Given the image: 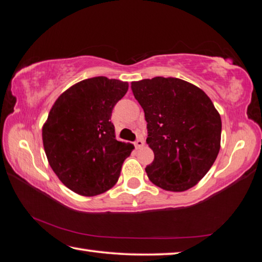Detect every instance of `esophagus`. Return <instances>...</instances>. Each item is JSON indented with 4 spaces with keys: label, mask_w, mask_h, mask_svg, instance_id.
<instances>
[{
    "label": "esophagus",
    "mask_w": 262,
    "mask_h": 262,
    "mask_svg": "<svg viewBox=\"0 0 262 262\" xmlns=\"http://www.w3.org/2000/svg\"><path fill=\"white\" fill-rule=\"evenodd\" d=\"M135 147H136V149H141L142 147H143L144 145V140L142 139V137H140V139H137L136 141H135Z\"/></svg>",
    "instance_id": "obj_1"
}]
</instances>
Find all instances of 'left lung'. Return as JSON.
<instances>
[{
    "mask_svg": "<svg viewBox=\"0 0 262 262\" xmlns=\"http://www.w3.org/2000/svg\"><path fill=\"white\" fill-rule=\"evenodd\" d=\"M132 90L144 111L147 143L155 155L145 167L150 181L170 192L192 188L219 155V111L205 91L180 78L142 79L132 82Z\"/></svg>",
    "mask_w": 262,
    "mask_h": 262,
    "instance_id": "obj_1",
    "label": "left lung"
}]
</instances>
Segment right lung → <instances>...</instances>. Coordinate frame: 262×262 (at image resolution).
Here are the masks:
<instances>
[{
	"instance_id": "1",
	"label": "right lung",
	"mask_w": 262,
	"mask_h": 262,
	"mask_svg": "<svg viewBox=\"0 0 262 262\" xmlns=\"http://www.w3.org/2000/svg\"><path fill=\"white\" fill-rule=\"evenodd\" d=\"M128 83L92 77L74 84L53 104L42 126L48 163L66 187L95 196L117 184L134 145L115 139L110 121Z\"/></svg>"
}]
</instances>
